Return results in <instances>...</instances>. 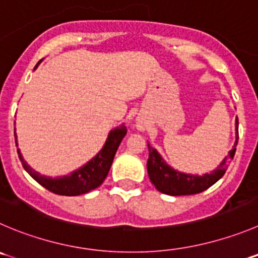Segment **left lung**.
Segmentation results:
<instances>
[{
    "label": "left lung",
    "mask_w": 258,
    "mask_h": 258,
    "mask_svg": "<svg viewBox=\"0 0 258 258\" xmlns=\"http://www.w3.org/2000/svg\"><path fill=\"white\" fill-rule=\"evenodd\" d=\"M235 146H237V142H235ZM148 149L149 158L148 162H147V170H148V176L151 178L152 183L156 186L158 191L172 196L195 195V194H200L207 190V188H209L219 178L223 177V175H224L228 168V164L230 163L235 153L234 147L232 151H229L228 156L223 159V162L219 164V167L217 170L213 171L212 173H207L204 176H196L186 175V173L177 172V171L172 170L170 166L164 163V161L159 156L158 152L152 148L149 144Z\"/></svg>",
    "instance_id": "left-lung-1"
}]
</instances>
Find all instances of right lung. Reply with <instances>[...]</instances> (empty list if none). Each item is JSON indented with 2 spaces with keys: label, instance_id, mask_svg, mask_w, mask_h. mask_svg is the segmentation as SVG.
<instances>
[{
  "label": "right lung",
  "instance_id": "obj_1",
  "mask_svg": "<svg viewBox=\"0 0 258 258\" xmlns=\"http://www.w3.org/2000/svg\"><path fill=\"white\" fill-rule=\"evenodd\" d=\"M125 134H126L125 125H121V126L110 132L109 138H107L104 148L99 152V154L95 158L91 159L82 168L71 173L70 176H64V177L59 178H50L39 175L38 172H35L33 168H30L26 164L19 149H17V153H19V158H20L23 167L25 168L26 172L36 182L40 183L43 187L51 191V192L57 194V195L77 196L99 187L104 182L107 173H109L110 167H111L112 161H114L115 153H116L119 144L121 143ZM15 138H16V134H15Z\"/></svg>",
  "mask_w": 258,
  "mask_h": 258
}]
</instances>
